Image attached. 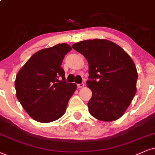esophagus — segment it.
I'll return each mask as SVG.
<instances>
[{
	"instance_id": "obj_1",
	"label": "esophagus",
	"mask_w": 155,
	"mask_h": 155,
	"mask_svg": "<svg viewBox=\"0 0 155 155\" xmlns=\"http://www.w3.org/2000/svg\"><path fill=\"white\" fill-rule=\"evenodd\" d=\"M77 86H78V88H82V87H84V83H81L78 84Z\"/></svg>"
}]
</instances>
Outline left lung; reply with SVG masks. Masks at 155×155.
Listing matches in <instances>:
<instances>
[{
    "instance_id": "left-lung-1",
    "label": "left lung",
    "mask_w": 155,
    "mask_h": 155,
    "mask_svg": "<svg viewBox=\"0 0 155 155\" xmlns=\"http://www.w3.org/2000/svg\"><path fill=\"white\" fill-rule=\"evenodd\" d=\"M72 47L88 62L86 84L92 91L87 103L90 114L104 121L119 118L137 92L138 74L130 56L106 39L85 40Z\"/></svg>"
}]
</instances>
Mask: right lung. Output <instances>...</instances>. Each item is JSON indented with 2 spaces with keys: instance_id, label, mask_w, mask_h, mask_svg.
Instances as JSON below:
<instances>
[{
  "instance_id": "right-lung-1",
  "label": "right lung",
  "mask_w": 155,
  "mask_h": 155,
  "mask_svg": "<svg viewBox=\"0 0 155 155\" xmlns=\"http://www.w3.org/2000/svg\"><path fill=\"white\" fill-rule=\"evenodd\" d=\"M72 49L59 44L39 50L30 57L17 74L15 88L24 109L36 121L48 123L60 118L77 85L68 83L61 67Z\"/></svg>"
}]
</instances>
